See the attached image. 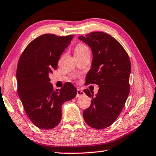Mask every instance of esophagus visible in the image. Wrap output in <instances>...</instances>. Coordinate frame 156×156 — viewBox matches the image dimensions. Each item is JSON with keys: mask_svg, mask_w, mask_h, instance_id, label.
Segmentation results:
<instances>
[{"mask_svg": "<svg viewBox=\"0 0 156 156\" xmlns=\"http://www.w3.org/2000/svg\"><path fill=\"white\" fill-rule=\"evenodd\" d=\"M83 95H84V92L82 90H80V89H77V95H76V96L80 97V96H83Z\"/></svg>", "mask_w": 156, "mask_h": 156, "instance_id": "34e87169", "label": "esophagus"}]
</instances>
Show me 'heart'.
Wrapping results in <instances>:
<instances>
[{
  "label": "heart",
  "mask_w": 156,
  "mask_h": 156,
  "mask_svg": "<svg viewBox=\"0 0 156 156\" xmlns=\"http://www.w3.org/2000/svg\"><path fill=\"white\" fill-rule=\"evenodd\" d=\"M89 52V48L84 43H78L75 47V55H81Z\"/></svg>",
  "instance_id": "b5f03b06"
}]
</instances>
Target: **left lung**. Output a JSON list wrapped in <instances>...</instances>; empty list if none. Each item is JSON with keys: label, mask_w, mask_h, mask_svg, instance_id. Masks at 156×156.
Instances as JSON below:
<instances>
[{"label": "left lung", "mask_w": 156, "mask_h": 156, "mask_svg": "<svg viewBox=\"0 0 156 156\" xmlns=\"http://www.w3.org/2000/svg\"><path fill=\"white\" fill-rule=\"evenodd\" d=\"M78 38L93 52L85 84L99 86L96 97L92 95L93 91L84 90L91 101L90 107L84 110L83 118L92 128H107L120 114L130 91V59L121 44L109 34L94 31Z\"/></svg>", "instance_id": "obj_1"}]
</instances>
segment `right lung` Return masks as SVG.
<instances>
[{
  "mask_svg": "<svg viewBox=\"0 0 156 156\" xmlns=\"http://www.w3.org/2000/svg\"><path fill=\"white\" fill-rule=\"evenodd\" d=\"M73 35L58 36L46 34L28 44L18 60L16 70L18 95L26 114L37 127L51 129L62 118V105L77 94L71 83L55 91L49 73L56 70L60 57Z\"/></svg>",
  "mask_w": 156,
  "mask_h": 156,
  "instance_id": "1",
  "label": "right lung"
}]
</instances>
